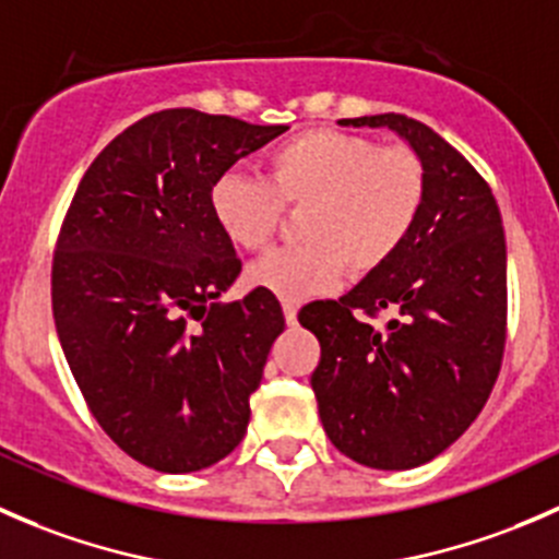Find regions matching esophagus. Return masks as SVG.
Here are the masks:
<instances>
[{
    "mask_svg": "<svg viewBox=\"0 0 559 559\" xmlns=\"http://www.w3.org/2000/svg\"><path fill=\"white\" fill-rule=\"evenodd\" d=\"M297 311H300V308H297L295 302H284V319L289 326L297 324Z\"/></svg>",
    "mask_w": 559,
    "mask_h": 559,
    "instance_id": "1",
    "label": "esophagus"
}]
</instances>
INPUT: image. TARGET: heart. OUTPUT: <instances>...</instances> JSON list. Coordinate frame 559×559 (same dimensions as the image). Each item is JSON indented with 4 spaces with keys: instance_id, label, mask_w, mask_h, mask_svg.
Segmentation results:
<instances>
[{
    "instance_id": "heart-1",
    "label": "heart",
    "mask_w": 559,
    "mask_h": 559,
    "mask_svg": "<svg viewBox=\"0 0 559 559\" xmlns=\"http://www.w3.org/2000/svg\"><path fill=\"white\" fill-rule=\"evenodd\" d=\"M425 167L405 145L337 129H311L267 151L262 178L218 175L211 211L243 251L270 243L284 207L297 211L295 248H275L246 270L251 289L284 302L326 295L354 275L373 273L403 248L425 205Z\"/></svg>"
}]
</instances>
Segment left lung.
<instances>
[{
  "mask_svg": "<svg viewBox=\"0 0 559 559\" xmlns=\"http://www.w3.org/2000/svg\"><path fill=\"white\" fill-rule=\"evenodd\" d=\"M337 123L403 138L425 167V205L389 262L297 319L321 343L311 386L337 452L376 471H408L452 447L498 379L503 218L487 180L421 121L384 112ZM379 310L390 313L384 328L358 316Z\"/></svg>",
  "mask_w": 559,
  "mask_h": 559,
  "instance_id": "1",
  "label": "left lung"
}]
</instances>
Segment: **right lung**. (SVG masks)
I'll return each mask as SVG.
<instances>
[{
	"label": "right lung",
	"mask_w": 559,
	"mask_h": 559,
	"mask_svg": "<svg viewBox=\"0 0 559 559\" xmlns=\"http://www.w3.org/2000/svg\"><path fill=\"white\" fill-rule=\"evenodd\" d=\"M286 129L154 112L107 145L72 197L50 278L56 332L94 419L154 471L211 467L246 436L284 311L259 289L218 302L240 259L211 189Z\"/></svg>",
	"instance_id": "right-lung-1"
}]
</instances>
